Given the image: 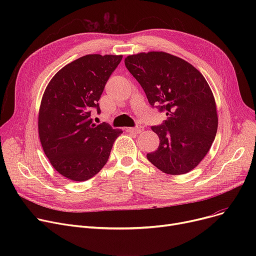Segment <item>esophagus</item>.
I'll use <instances>...</instances> for the list:
<instances>
[{
	"mask_svg": "<svg viewBox=\"0 0 256 256\" xmlns=\"http://www.w3.org/2000/svg\"><path fill=\"white\" fill-rule=\"evenodd\" d=\"M126 132H132V134H140L143 132V128L142 126H136V128H128Z\"/></svg>",
	"mask_w": 256,
	"mask_h": 256,
	"instance_id": "1",
	"label": "esophagus"
}]
</instances>
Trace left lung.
<instances>
[{
  "label": "left lung",
  "mask_w": 256,
  "mask_h": 256,
  "mask_svg": "<svg viewBox=\"0 0 256 256\" xmlns=\"http://www.w3.org/2000/svg\"><path fill=\"white\" fill-rule=\"evenodd\" d=\"M124 64L150 104L167 115L162 124L152 126L160 145L147 158L171 176L193 170L208 152L218 128L216 102L206 80L192 64L165 52L130 55Z\"/></svg>",
  "instance_id": "left-lung-1"
}]
</instances>
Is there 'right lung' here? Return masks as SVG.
<instances>
[{"label": "right lung", "instance_id": "1", "mask_svg": "<svg viewBox=\"0 0 256 256\" xmlns=\"http://www.w3.org/2000/svg\"><path fill=\"white\" fill-rule=\"evenodd\" d=\"M122 55H86L65 65L46 86L38 114L44 152L61 176L85 182L98 173L122 130L96 124L91 111Z\"/></svg>", "mask_w": 256, "mask_h": 256}]
</instances>
